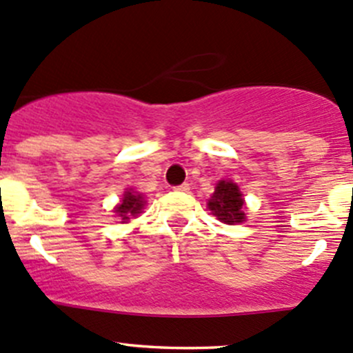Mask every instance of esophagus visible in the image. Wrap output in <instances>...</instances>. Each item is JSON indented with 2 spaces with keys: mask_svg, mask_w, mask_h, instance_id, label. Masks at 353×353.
Masks as SVG:
<instances>
[{
  "mask_svg": "<svg viewBox=\"0 0 353 353\" xmlns=\"http://www.w3.org/2000/svg\"><path fill=\"white\" fill-rule=\"evenodd\" d=\"M174 189H176V191H183V192H186V191H189V184H188V183L179 184V186H176Z\"/></svg>",
  "mask_w": 353,
  "mask_h": 353,
  "instance_id": "obj_1",
  "label": "esophagus"
}]
</instances>
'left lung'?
<instances>
[{
    "label": "left lung",
    "mask_w": 353,
    "mask_h": 353,
    "mask_svg": "<svg viewBox=\"0 0 353 353\" xmlns=\"http://www.w3.org/2000/svg\"><path fill=\"white\" fill-rule=\"evenodd\" d=\"M208 208L223 223L235 225L245 221L242 192L239 191V186L232 181H220L216 184V189H214L213 196L208 203Z\"/></svg>",
    "instance_id": "obj_1"
}]
</instances>
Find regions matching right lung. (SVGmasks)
Returning <instances> with one entry per match:
<instances>
[{"label":"right lung","mask_w":353,"mask_h":353,"mask_svg":"<svg viewBox=\"0 0 353 353\" xmlns=\"http://www.w3.org/2000/svg\"><path fill=\"white\" fill-rule=\"evenodd\" d=\"M143 198L142 194H139V192H133V191H127L123 194V198H121V203L117 206V213L118 216H121V220H123V223L127 220H130V216H135V214L140 213V210L143 208Z\"/></svg>","instance_id":"1"}]
</instances>
